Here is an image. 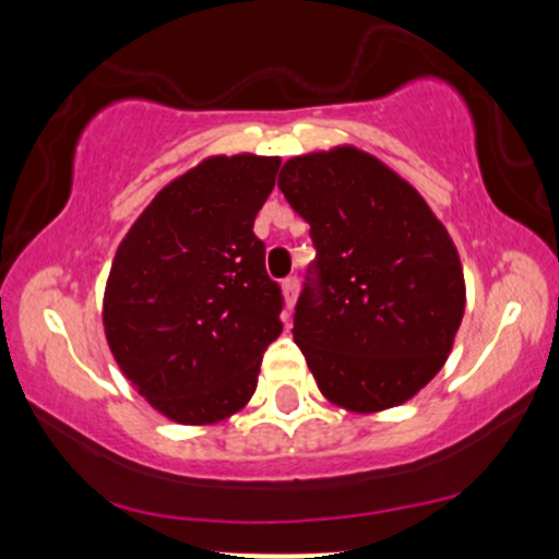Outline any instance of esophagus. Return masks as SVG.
<instances>
[{"instance_id":"34e87169","label":"esophagus","mask_w":559,"mask_h":559,"mask_svg":"<svg viewBox=\"0 0 559 559\" xmlns=\"http://www.w3.org/2000/svg\"><path fill=\"white\" fill-rule=\"evenodd\" d=\"M284 297H286V305L292 307L294 305V299H297V292H299V278L297 275H288V278L284 281Z\"/></svg>"}]
</instances>
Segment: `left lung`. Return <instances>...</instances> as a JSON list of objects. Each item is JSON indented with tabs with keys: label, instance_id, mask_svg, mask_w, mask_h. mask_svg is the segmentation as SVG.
Masks as SVG:
<instances>
[{
	"label": "left lung",
	"instance_id": "obj_1",
	"mask_svg": "<svg viewBox=\"0 0 559 559\" xmlns=\"http://www.w3.org/2000/svg\"><path fill=\"white\" fill-rule=\"evenodd\" d=\"M278 189L318 252L292 331L318 389L362 415L413 400L447 362L465 312L447 228L413 186L355 146L292 157Z\"/></svg>",
	"mask_w": 559,
	"mask_h": 559
}]
</instances>
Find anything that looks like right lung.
Instances as JSON below:
<instances>
[{
  "label": "right lung",
  "mask_w": 559,
  "mask_h": 559,
  "mask_svg": "<svg viewBox=\"0 0 559 559\" xmlns=\"http://www.w3.org/2000/svg\"><path fill=\"white\" fill-rule=\"evenodd\" d=\"M278 157H207L165 186L115 252L105 336L157 413L207 426L252 400L262 352L278 338L281 288L254 217Z\"/></svg>",
  "instance_id": "right-lung-1"
}]
</instances>
